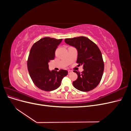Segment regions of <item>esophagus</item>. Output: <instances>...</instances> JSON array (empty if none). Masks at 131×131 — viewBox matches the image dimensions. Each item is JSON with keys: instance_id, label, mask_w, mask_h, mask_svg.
<instances>
[{"instance_id": "esophagus-1", "label": "esophagus", "mask_w": 131, "mask_h": 131, "mask_svg": "<svg viewBox=\"0 0 131 131\" xmlns=\"http://www.w3.org/2000/svg\"><path fill=\"white\" fill-rule=\"evenodd\" d=\"M68 74H71V73H72L73 72H72V70H69L68 71Z\"/></svg>"}]
</instances>
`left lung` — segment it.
<instances>
[{
	"instance_id": "left-lung-1",
	"label": "left lung",
	"mask_w": 131,
	"mask_h": 131,
	"mask_svg": "<svg viewBox=\"0 0 131 131\" xmlns=\"http://www.w3.org/2000/svg\"><path fill=\"white\" fill-rule=\"evenodd\" d=\"M64 41L77 49V62L79 66H83L84 69L81 73L75 72L78 79L73 82L74 88L82 92L93 90L100 84L104 72V62L100 49L96 43L85 37L65 39Z\"/></svg>"
}]
</instances>
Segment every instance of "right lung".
<instances>
[{"instance_id": "1", "label": "right lung", "mask_w": 131, "mask_h": 131, "mask_svg": "<svg viewBox=\"0 0 131 131\" xmlns=\"http://www.w3.org/2000/svg\"><path fill=\"white\" fill-rule=\"evenodd\" d=\"M62 39L45 37L34 43L30 50L27 68L30 77L37 88L45 91L58 88L62 79L68 71L61 69L58 72L50 71L49 63L55 57V51Z\"/></svg>"}]
</instances>
